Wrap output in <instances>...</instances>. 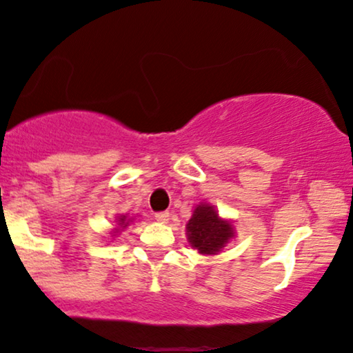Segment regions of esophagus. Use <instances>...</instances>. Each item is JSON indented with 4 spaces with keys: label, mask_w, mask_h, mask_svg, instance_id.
<instances>
[{
    "label": "esophagus",
    "mask_w": 353,
    "mask_h": 353,
    "mask_svg": "<svg viewBox=\"0 0 353 353\" xmlns=\"http://www.w3.org/2000/svg\"><path fill=\"white\" fill-rule=\"evenodd\" d=\"M154 219L158 220V222H161V223H168V220H169V212H156Z\"/></svg>",
    "instance_id": "34e87169"
}]
</instances>
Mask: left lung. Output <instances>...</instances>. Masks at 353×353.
Wrapping results in <instances>:
<instances>
[{"instance_id":"1","label":"left lung","mask_w":353,"mask_h":353,"mask_svg":"<svg viewBox=\"0 0 353 353\" xmlns=\"http://www.w3.org/2000/svg\"><path fill=\"white\" fill-rule=\"evenodd\" d=\"M233 236V228L227 220L219 217L214 207L202 203L194 210L188 223V240L202 254H215Z\"/></svg>"}]
</instances>
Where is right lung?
Masks as SVG:
<instances>
[{"label":"right lung","instance_id":"add662e5","mask_svg":"<svg viewBox=\"0 0 353 353\" xmlns=\"http://www.w3.org/2000/svg\"><path fill=\"white\" fill-rule=\"evenodd\" d=\"M126 227H128V220H126L125 215H121V217L118 219V228H117V232H120L121 228H126Z\"/></svg>","mask_w":353,"mask_h":353}]
</instances>
